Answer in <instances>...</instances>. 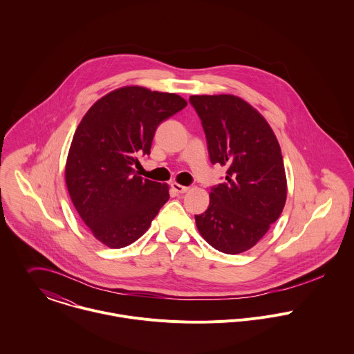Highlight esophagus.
Masks as SVG:
<instances>
[{"instance_id":"34e87169","label":"esophagus","mask_w":354,"mask_h":354,"mask_svg":"<svg viewBox=\"0 0 354 354\" xmlns=\"http://www.w3.org/2000/svg\"><path fill=\"white\" fill-rule=\"evenodd\" d=\"M171 187L176 192V193H179V194H183V193H187L190 189L187 187V186H182V185H179V183H176V182H172L171 183Z\"/></svg>"}]
</instances>
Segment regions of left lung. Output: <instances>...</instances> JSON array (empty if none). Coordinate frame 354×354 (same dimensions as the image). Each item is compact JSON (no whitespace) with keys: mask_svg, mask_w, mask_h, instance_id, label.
Listing matches in <instances>:
<instances>
[{"mask_svg":"<svg viewBox=\"0 0 354 354\" xmlns=\"http://www.w3.org/2000/svg\"><path fill=\"white\" fill-rule=\"evenodd\" d=\"M212 164L227 167L225 182L213 187L209 207L196 214L201 236L216 250L252 249L282 213L287 179L277 136L266 118L238 95H192Z\"/></svg>","mask_w":354,"mask_h":354,"instance_id":"left-lung-1","label":"left lung"}]
</instances>
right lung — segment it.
<instances>
[{
	"label": "right lung",
	"mask_w": 354,
	"mask_h": 354,
	"mask_svg": "<svg viewBox=\"0 0 354 354\" xmlns=\"http://www.w3.org/2000/svg\"><path fill=\"white\" fill-rule=\"evenodd\" d=\"M187 101L142 86L119 87L95 101L72 138L66 185L90 232L111 249L131 245L169 198V186L136 174L157 126Z\"/></svg>",
	"instance_id": "add662e5"
}]
</instances>
